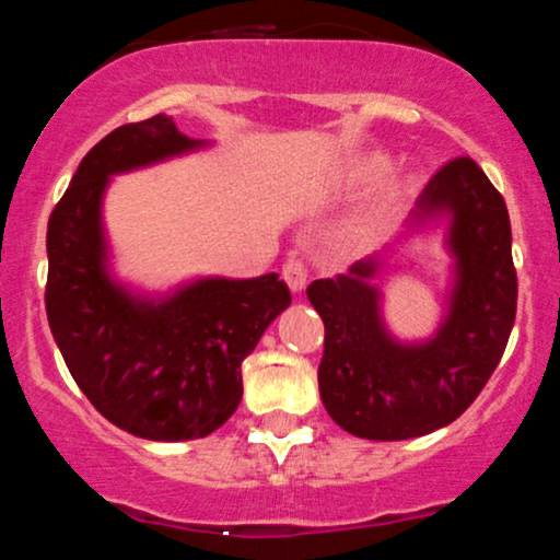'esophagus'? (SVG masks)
<instances>
[{
	"label": "esophagus",
	"mask_w": 560,
	"mask_h": 560,
	"mask_svg": "<svg viewBox=\"0 0 560 560\" xmlns=\"http://www.w3.org/2000/svg\"><path fill=\"white\" fill-rule=\"evenodd\" d=\"M281 276H284L287 287H290V290H292L294 294L303 292L305 284H308V268H305L300 260H290V262H287L284 270H281Z\"/></svg>",
	"instance_id": "obj_1"
}]
</instances>
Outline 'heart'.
<instances>
[{"mask_svg": "<svg viewBox=\"0 0 560 560\" xmlns=\"http://www.w3.org/2000/svg\"><path fill=\"white\" fill-rule=\"evenodd\" d=\"M390 170L393 159L388 151H361L355 153V156H350L340 167V172H337L335 190L340 196H346V199H353V196L364 194V190H370L377 186V183H382ZM420 190V172L409 170L389 177L361 210H355L346 223L337 229V247L348 252V255H359V252L377 247V244L385 242L393 233V229L407 218V212L417 201Z\"/></svg>", "mask_w": 560, "mask_h": 560, "instance_id": "heart-1", "label": "heart"}]
</instances>
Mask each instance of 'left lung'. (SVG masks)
<instances>
[{"mask_svg":"<svg viewBox=\"0 0 560 560\" xmlns=\"http://www.w3.org/2000/svg\"><path fill=\"white\" fill-rule=\"evenodd\" d=\"M445 231L451 284L440 324L428 338H398L384 322L376 284L389 262L430 230ZM508 207L472 159H454L411 212L407 231L308 287L322 316L324 409L348 433L407 441L450 425L476 401L505 353L515 322Z\"/></svg>","mask_w":560,"mask_h":560,"instance_id":"obj_1","label":"left lung"}]
</instances>
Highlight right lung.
I'll use <instances>...</instances> for the list:
<instances>
[{
    "label": "right lung",
    "mask_w": 560,
    "mask_h": 560,
    "mask_svg": "<svg viewBox=\"0 0 560 560\" xmlns=\"http://www.w3.org/2000/svg\"><path fill=\"white\" fill-rule=\"evenodd\" d=\"M156 114L82 159L47 225V322L71 377L108 422L138 439H205L242 401V361L292 294L279 273L194 276L151 292L121 279L103 218L116 175L212 149Z\"/></svg>",
    "instance_id": "add662e5"
}]
</instances>
